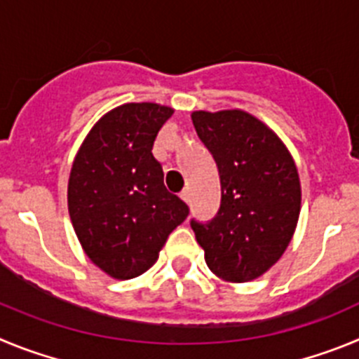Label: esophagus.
Returning a JSON list of instances; mask_svg holds the SVG:
<instances>
[{"mask_svg": "<svg viewBox=\"0 0 359 359\" xmlns=\"http://www.w3.org/2000/svg\"><path fill=\"white\" fill-rule=\"evenodd\" d=\"M180 198L184 200V202L186 203H189V191H187V189H182V191H180Z\"/></svg>", "mask_w": 359, "mask_h": 359, "instance_id": "esophagus-1", "label": "esophagus"}]
</instances>
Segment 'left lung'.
<instances>
[{
  "mask_svg": "<svg viewBox=\"0 0 359 359\" xmlns=\"http://www.w3.org/2000/svg\"><path fill=\"white\" fill-rule=\"evenodd\" d=\"M191 119L222 186L215 218L191 219V229L215 276L247 283L273 266L292 241L300 212L297 166L276 132L248 112L196 111Z\"/></svg>",
  "mask_w": 359,
  "mask_h": 359,
  "instance_id": "left-lung-1",
  "label": "left lung"
}]
</instances>
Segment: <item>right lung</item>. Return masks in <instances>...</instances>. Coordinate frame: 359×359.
<instances>
[{
	"instance_id": "add662e5",
	"label": "right lung",
	"mask_w": 359,
	"mask_h": 359,
	"mask_svg": "<svg viewBox=\"0 0 359 359\" xmlns=\"http://www.w3.org/2000/svg\"><path fill=\"white\" fill-rule=\"evenodd\" d=\"M173 109L125 103L91 128L73 161L67 209L87 257L114 279L147 272L189 208L164 186L151 148Z\"/></svg>"
}]
</instances>
